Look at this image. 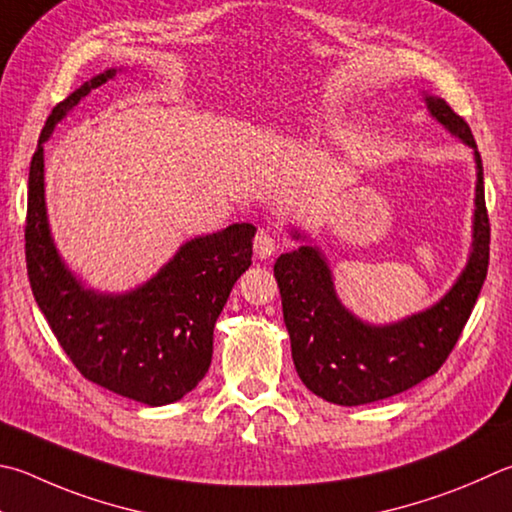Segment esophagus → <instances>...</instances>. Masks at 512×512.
<instances>
[{
	"mask_svg": "<svg viewBox=\"0 0 512 512\" xmlns=\"http://www.w3.org/2000/svg\"><path fill=\"white\" fill-rule=\"evenodd\" d=\"M275 248H277V244H275V239H273L271 232L259 230L257 235H255V239H253L255 255H257L259 259H268V257H271V255L275 253Z\"/></svg>",
	"mask_w": 512,
	"mask_h": 512,
	"instance_id": "esophagus-1",
	"label": "esophagus"
}]
</instances>
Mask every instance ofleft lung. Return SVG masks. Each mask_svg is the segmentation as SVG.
<instances>
[{
  "instance_id": "left-lung-1",
  "label": "left lung",
  "mask_w": 512,
  "mask_h": 512,
  "mask_svg": "<svg viewBox=\"0 0 512 512\" xmlns=\"http://www.w3.org/2000/svg\"><path fill=\"white\" fill-rule=\"evenodd\" d=\"M432 116L475 147L477 210L472 255L439 304L392 327H369L338 302L329 266L302 246L275 262L284 322L297 376L315 396L336 405H365L396 396L434 376L461 338L488 273L490 221L483 165L470 125L441 98L427 96Z\"/></svg>"
}]
</instances>
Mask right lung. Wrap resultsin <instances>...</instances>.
I'll use <instances>...</instances> for the list:
<instances>
[{
  "label": "right lung",
  "instance_id": "1",
  "mask_svg": "<svg viewBox=\"0 0 512 512\" xmlns=\"http://www.w3.org/2000/svg\"><path fill=\"white\" fill-rule=\"evenodd\" d=\"M100 73L55 105L31 159L24 250L31 291L60 347L91 383L145 405L183 398L206 376L212 331L239 275L253 257V224H232L197 237L161 273L127 295L85 291L53 246L44 208V141Z\"/></svg>",
  "mask_w": 512,
  "mask_h": 512
}]
</instances>
